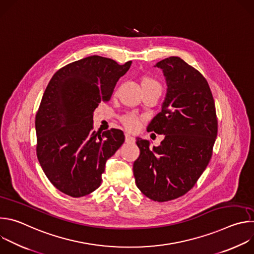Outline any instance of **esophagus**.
Returning a JSON list of instances; mask_svg holds the SVG:
<instances>
[{
  "label": "esophagus",
  "mask_w": 254,
  "mask_h": 254,
  "mask_svg": "<svg viewBox=\"0 0 254 254\" xmlns=\"http://www.w3.org/2000/svg\"><path fill=\"white\" fill-rule=\"evenodd\" d=\"M126 141L127 142H133L134 141V137L130 134V133H126Z\"/></svg>",
  "instance_id": "34e87169"
}]
</instances>
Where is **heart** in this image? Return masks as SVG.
I'll list each match as a JSON object with an SVG mask.
<instances>
[{"mask_svg": "<svg viewBox=\"0 0 254 254\" xmlns=\"http://www.w3.org/2000/svg\"><path fill=\"white\" fill-rule=\"evenodd\" d=\"M141 86H157L160 88L159 84L157 81H155L154 79L150 78V77H143L141 79ZM124 123L126 125L127 127H128L129 129H135L138 125H139V121L136 117L132 116V115H128L127 117L124 118Z\"/></svg>", "mask_w": 254, "mask_h": 254, "instance_id": "1", "label": "heart"}]
</instances>
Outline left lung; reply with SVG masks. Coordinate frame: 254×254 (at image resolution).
<instances>
[{
	"mask_svg": "<svg viewBox=\"0 0 254 254\" xmlns=\"http://www.w3.org/2000/svg\"><path fill=\"white\" fill-rule=\"evenodd\" d=\"M167 84L162 111L147 130L164 134L158 147L136 137L139 156L132 170L148 198L166 202L185 195L205 171L217 136L215 103L207 80L183 59L158 62Z\"/></svg>",
	"mask_w": 254,
	"mask_h": 254,
	"instance_id": "left-lung-1",
	"label": "left lung"
}]
</instances>
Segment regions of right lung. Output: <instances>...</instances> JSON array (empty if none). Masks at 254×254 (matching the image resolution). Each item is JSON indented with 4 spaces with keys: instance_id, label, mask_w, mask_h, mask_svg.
<instances>
[{
    "instance_id": "right-lung-1",
    "label": "right lung",
    "mask_w": 254,
    "mask_h": 254,
    "mask_svg": "<svg viewBox=\"0 0 254 254\" xmlns=\"http://www.w3.org/2000/svg\"><path fill=\"white\" fill-rule=\"evenodd\" d=\"M130 65L93 55L65 65L49 81L35 120L37 158L62 193L78 198L96 190L106 161L124 143L121 129L93 130V113Z\"/></svg>"
}]
</instances>
